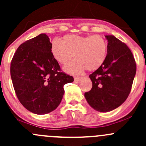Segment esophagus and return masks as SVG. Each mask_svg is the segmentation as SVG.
<instances>
[{
    "instance_id": "34e87169",
    "label": "esophagus",
    "mask_w": 146,
    "mask_h": 146,
    "mask_svg": "<svg viewBox=\"0 0 146 146\" xmlns=\"http://www.w3.org/2000/svg\"><path fill=\"white\" fill-rule=\"evenodd\" d=\"M74 81H79L80 79H81V77H79V76H74Z\"/></svg>"
}]
</instances>
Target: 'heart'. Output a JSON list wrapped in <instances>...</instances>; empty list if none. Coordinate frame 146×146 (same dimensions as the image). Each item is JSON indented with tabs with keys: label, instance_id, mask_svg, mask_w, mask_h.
Wrapping results in <instances>:
<instances>
[{
	"label": "heart",
	"instance_id": "b5f03b06",
	"mask_svg": "<svg viewBox=\"0 0 146 146\" xmlns=\"http://www.w3.org/2000/svg\"><path fill=\"white\" fill-rule=\"evenodd\" d=\"M51 51L61 65H65L74 57L76 60L66 65L64 70L77 74L86 69L94 71L102 65L107 56V43L99 35H66L62 41L54 40L51 42Z\"/></svg>",
	"mask_w": 146,
	"mask_h": 146
}]
</instances>
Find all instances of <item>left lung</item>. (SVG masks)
I'll return each instance as SVG.
<instances>
[{"instance_id":"1","label":"left lung","mask_w":146,"mask_h":146,"mask_svg":"<svg viewBox=\"0 0 146 146\" xmlns=\"http://www.w3.org/2000/svg\"><path fill=\"white\" fill-rule=\"evenodd\" d=\"M105 37L108 42L106 60L89 76L92 87L84 94L88 104L100 112L114 110L127 100L136 72L129 47L115 36Z\"/></svg>"}]
</instances>
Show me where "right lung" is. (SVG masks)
<instances>
[{
  "label": "right lung",
  "instance_id": "add662e5",
  "mask_svg": "<svg viewBox=\"0 0 146 146\" xmlns=\"http://www.w3.org/2000/svg\"><path fill=\"white\" fill-rule=\"evenodd\" d=\"M51 44L46 34H40L20 45L11 62L17 98L27 110L38 115L54 111L65 93L64 85L74 81L72 76L60 72Z\"/></svg>",
  "mask_w": 146,
  "mask_h": 146
}]
</instances>
